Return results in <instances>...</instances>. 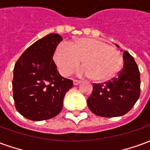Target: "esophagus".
Wrapping results in <instances>:
<instances>
[{
	"instance_id": "1",
	"label": "esophagus",
	"mask_w": 150,
	"mask_h": 150,
	"mask_svg": "<svg viewBox=\"0 0 150 150\" xmlns=\"http://www.w3.org/2000/svg\"><path fill=\"white\" fill-rule=\"evenodd\" d=\"M81 83V82L79 81V80H76V79H74V80H73V83H74V85H75V86H76V85H79V83Z\"/></svg>"
}]
</instances>
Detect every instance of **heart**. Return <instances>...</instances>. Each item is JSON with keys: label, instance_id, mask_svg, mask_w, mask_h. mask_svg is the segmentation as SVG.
I'll return each instance as SVG.
<instances>
[{"label": "heart", "instance_id": "heart-1", "mask_svg": "<svg viewBox=\"0 0 150 150\" xmlns=\"http://www.w3.org/2000/svg\"><path fill=\"white\" fill-rule=\"evenodd\" d=\"M59 71L64 76L71 75L82 61L79 75L89 76L93 81L105 82L120 71L123 56L119 50L102 41L79 38L67 46L59 45L54 53Z\"/></svg>", "mask_w": 150, "mask_h": 150}]
</instances>
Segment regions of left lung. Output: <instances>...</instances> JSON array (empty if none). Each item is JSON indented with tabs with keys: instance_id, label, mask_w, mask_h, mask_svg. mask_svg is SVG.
<instances>
[{
	"instance_id": "obj_1",
	"label": "left lung",
	"mask_w": 150,
	"mask_h": 150,
	"mask_svg": "<svg viewBox=\"0 0 150 150\" xmlns=\"http://www.w3.org/2000/svg\"><path fill=\"white\" fill-rule=\"evenodd\" d=\"M123 68L116 77L102 84H93L92 93L87 103L89 109L97 116H123L131 110L140 96L138 67L133 57L127 51L123 53Z\"/></svg>"
}]
</instances>
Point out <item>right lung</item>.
<instances>
[{"label":"right lung","mask_w":150,"mask_h":150,"mask_svg":"<svg viewBox=\"0 0 150 150\" xmlns=\"http://www.w3.org/2000/svg\"><path fill=\"white\" fill-rule=\"evenodd\" d=\"M62 38L50 34L25 50L15 63L13 91L16 109L31 120L53 118L62 108L73 82L59 75L53 60Z\"/></svg>","instance_id":"right-lung-1"}]
</instances>
